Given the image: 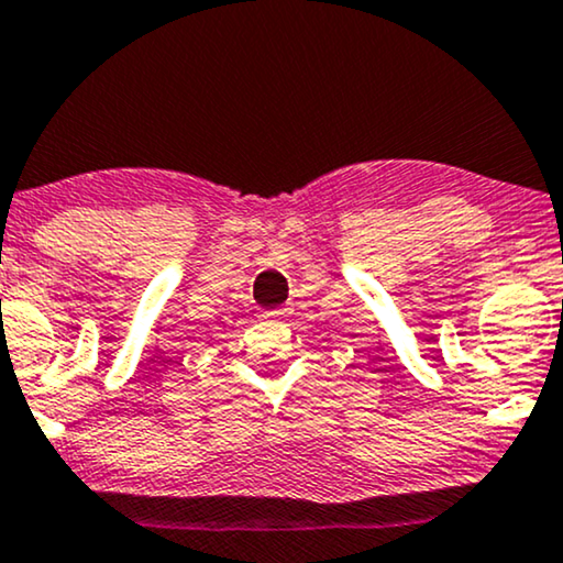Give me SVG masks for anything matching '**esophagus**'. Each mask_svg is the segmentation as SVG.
I'll return each mask as SVG.
<instances>
[{
  "label": "esophagus",
  "mask_w": 563,
  "mask_h": 563,
  "mask_svg": "<svg viewBox=\"0 0 563 563\" xmlns=\"http://www.w3.org/2000/svg\"><path fill=\"white\" fill-rule=\"evenodd\" d=\"M277 314H280V311H265V314H262V317H267V319H273V317H277Z\"/></svg>",
  "instance_id": "obj_1"
}]
</instances>
